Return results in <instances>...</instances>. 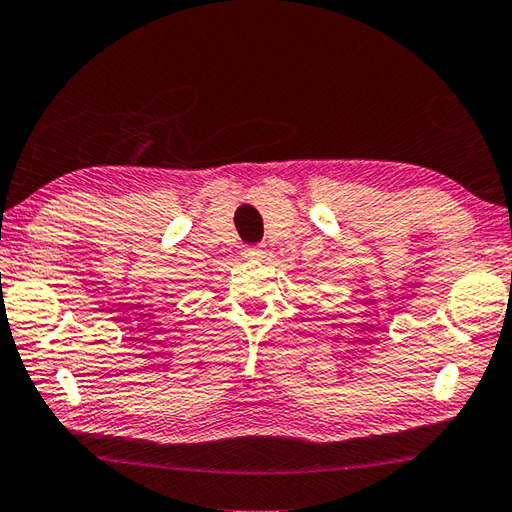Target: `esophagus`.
<instances>
[{"instance_id": "34e87169", "label": "esophagus", "mask_w": 512, "mask_h": 512, "mask_svg": "<svg viewBox=\"0 0 512 512\" xmlns=\"http://www.w3.org/2000/svg\"><path fill=\"white\" fill-rule=\"evenodd\" d=\"M243 256L249 260H260L267 256V247L265 245H252V247H245L243 249Z\"/></svg>"}]
</instances>
